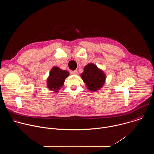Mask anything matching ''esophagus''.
I'll list each match as a JSON object with an SVG mask.
<instances>
[{
    "label": "esophagus",
    "instance_id": "esophagus-1",
    "mask_svg": "<svg viewBox=\"0 0 154 154\" xmlns=\"http://www.w3.org/2000/svg\"><path fill=\"white\" fill-rule=\"evenodd\" d=\"M72 74H74V75H77L78 74V71L77 70L75 71H72L71 72Z\"/></svg>",
    "mask_w": 154,
    "mask_h": 154
}]
</instances>
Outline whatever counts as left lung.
I'll use <instances>...</instances> for the list:
<instances>
[{
	"mask_svg": "<svg viewBox=\"0 0 154 154\" xmlns=\"http://www.w3.org/2000/svg\"><path fill=\"white\" fill-rule=\"evenodd\" d=\"M87 89L96 91L103 86L106 75L103 71L93 63H88L84 67L83 72L80 75Z\"/></svg>",
	"mask_w": 154,
	"mask_h": 154,
	"instance_id": "1",
	"label": "left lung"
}]
</instances>
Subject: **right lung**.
Segmentation results:
<instances>
[{
	"mask_svg": "<svg viewBox=\"0 0 154 154\" xmlns=\"http://www.w3.org/2000/svg\"><path fill=\"white\" fill-rule=\"evenodd\" d=\"M69 75V73L67 71L62 70L57 66L53 67L47 79L48 88L54 93H58L64 85L65 79Z\"/></svg>",
	"mask_w": 154,
	"mask_h": 154,
	"instance_id": "right-lung-1",
	"label": "right lung"
}]
</instances>
